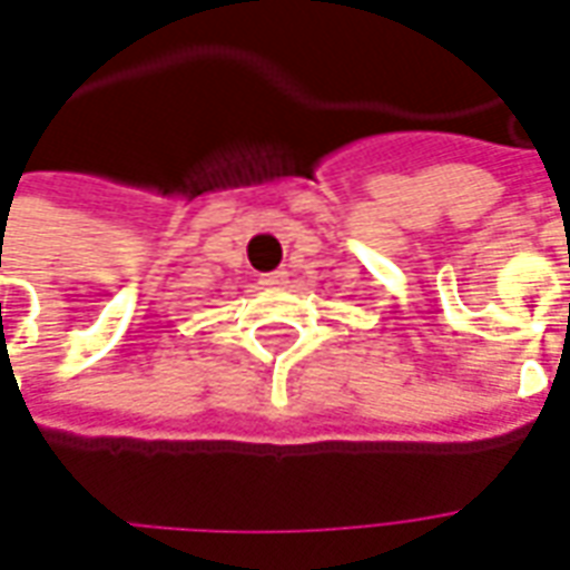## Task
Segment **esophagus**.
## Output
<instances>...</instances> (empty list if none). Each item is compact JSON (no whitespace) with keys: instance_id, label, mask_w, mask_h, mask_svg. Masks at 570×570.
Segmentation results:
<instances>
[{"instance_id":"34e87169","label":"esophagus","mask_w":570,"mask_h":570,"mask_svg":"<svg viewBox=\"0 0 570 570\" xmlns=\"http://www.w3.org/2000/svg\"><path fill=\"white\" fill-rule=\"evenodd\" d=\"M286 277H289V274H286V272L262 274V277H259V284L265 286V289H284V286H286Z\"/></svg>"}]
</instances>
